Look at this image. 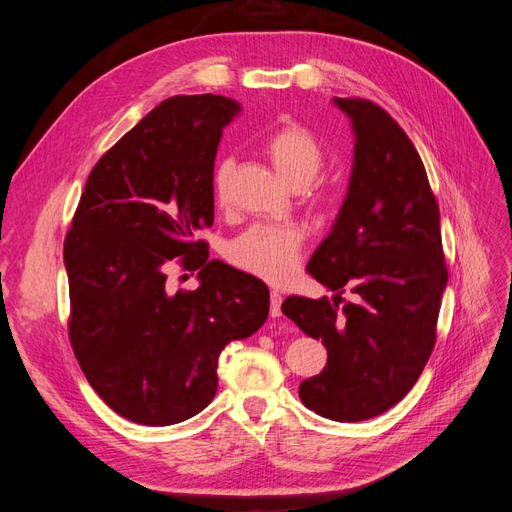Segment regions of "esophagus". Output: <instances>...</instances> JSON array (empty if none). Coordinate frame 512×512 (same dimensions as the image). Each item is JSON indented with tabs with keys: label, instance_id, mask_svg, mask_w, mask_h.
<instances>
[{
	"label": "esophagus",
	"instance_id": "34e87169",
	"mask_svg": "<svg viewBox=\"0 0 512 512\" xmlns=\"http://www.w3.org/2000/svg\"><path fill=\"white\" fill-rule=\"evenodd\" d=\"M271 316L273 318L282 316V294L277 290H271Z\"/></svg>",
	"mask_w": 512,
	"mask_h": 512
}]
</instances>
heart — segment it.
Returning <instances> with one entry per match:
<instances>
[{
  "mask_svg": "<svg viewBox=\"0 0 512 512\" xmlns=\"http://www.w3.org/2000/svg\"><path fill=\"white\" fill-rule=\"evenodd\" d=\"M262 151L273 164L275 173L297 190L316 181L327 164V151L318 136L299 121L284 123L269 132L262 141ZM232 170H235V162L230 158H220L213 164L211 192L218 205L228 200ZM314 203L320 209L327 207L329 194L318 192ZM303 241V230L294 224H258L230 243L228 256L239 269L277 284L294 273Z\"/></svg>",
  "mask_w": 512,
  "mask_h": 512,
  "instance_id": "1",
  "label": "heart"
}]
</instances>
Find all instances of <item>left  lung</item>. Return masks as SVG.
Returning a JSON list of instances; mask_svg holds the SVG:
<instances>
[{"label":"left lung","instance_id":"left-lung-1","mask_svg":"<svg viewBox=\"0 0 512 512\" xmlns=\"http://www.w3.org/2000/svg\"><path fill=\"white\" fill-rule=\"evenodd\" d=\"M356 134L348 196L307 273L335 301L292 294L282 312L327 346L329 361L299 386L303 404L339 423L374 418L404 399L436 346L448 269L440 209L399 123L363 98H335ZM348 289L355 299L344 306Z\"/></svg>","mask_w":512,"mask_h":512}]
</instances>
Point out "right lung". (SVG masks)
Here are the masks:
<instances>
[{
    "label": "right lung",
    "mask_w": 512,
    "mask_h": 512,
    "mask_svg": "<svg viewBox=\"0 0 512 512\" xmlns=\"http://www.w3.org/2000/svg\"><path fill=\"white\" fill-rule=\"evenodd\" d=\"M237 113L213 94L164 100L91 168L74 211L70 344L104 404L132 423L164 427L207 408L224 346L269 316L267 284L209 260L196 239L213 224V160ZM173 264L198 270L201 286L170 291Z\"/></svg>",
    "instance_id": "right-lung-1"
}]
</instances>
